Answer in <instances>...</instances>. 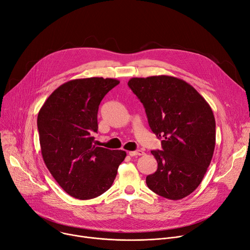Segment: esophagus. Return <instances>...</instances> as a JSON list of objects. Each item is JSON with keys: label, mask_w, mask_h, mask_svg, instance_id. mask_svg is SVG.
<instances>
[{"label": "esophagus", "mask_w": 250, "mask_h": 250, "mask_svg": "<svg viewBox=\"0 0 250 250\" xmlns=\"http://www.w3.org/2000/svg\"><path fill=\"white\" fill-rule=\"evenodd\" d=\"M128 154L130 156H140V155H143L144 152L142 150H135V151H129Z\"/></svg>", "instance_id": "esophagus-1"}]
</instances>
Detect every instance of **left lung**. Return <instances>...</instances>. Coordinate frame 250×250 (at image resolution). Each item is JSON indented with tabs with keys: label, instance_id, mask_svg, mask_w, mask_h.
<instances>
[{
	"label": "left lung",
	"instance_id": "obj_1",
	"mask_svg": "<svg viewBox=\"0 0 250 250\" xmlns=\"http://www.w3.org/2000/svg\"><path fill=\"white\" fill-rule=\"evenodd\" d=\"M128 85L143 104L149 127L161 138L152 150L157 169L146 185L169 200H181L201 184L213 157L216 123L210 105L194 87L178 78H132Z\"/></svg>",
	"mask_w": 250,
	"mask_h": 250
}]
</instances>
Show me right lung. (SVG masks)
Listing matches in <instances>:
<instances>
[{"label": "right lung", "instance_id": "obj_1", "mask_svg": "<svg viewBox=\"0 0 250 250\" xmlns=\"http://www.w3.org/2000/svg\"><path fill=\"white\" fill-rule=\"evenodd\" d=\"M120 82L89 78L64 83L48 97L37 117L44 163L65 192L90 200L108 190L126 152L98 146L101 101Z\"/></svg>", "mask_w": 250, "mask_h": 250}]
</instances>
